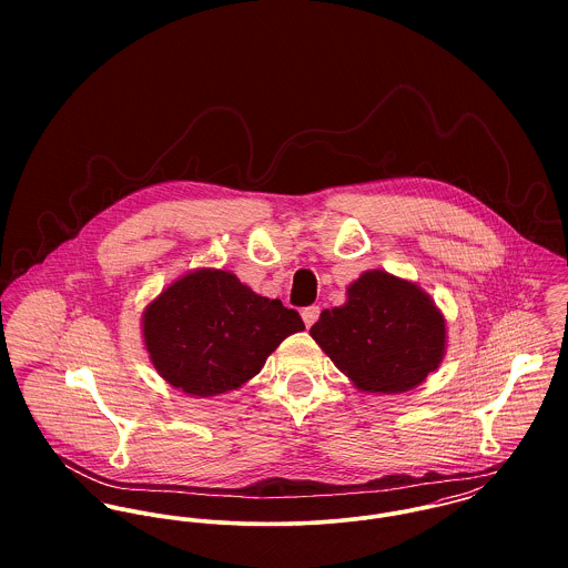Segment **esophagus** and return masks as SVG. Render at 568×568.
<instances>
[{"label":"esophagus","mask_w":568,"mask_h":568,"mask_svg":"<svg viewBox=\"0 0 568 568\" xmlns=\"http://www.w3.org/2000/svg\"><path fill=\"white\" fill-rule=\"evenodd\" d=\"M320 315H322V308H320V306H308V308L302 311V320H304L306 327H311V325L315 324V322L320 320Z\"/></svg>","instance_id":"1"}]
</instances>
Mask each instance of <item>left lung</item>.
<instances>
[{"label":"left lung","instance_id":"1","mask_svg":"<svg viewBox=\"0 0 568 568\" xmlns=\"http://www.w3.org/2000/svg\"><path fill=\"white\" fill-rule=\"evenodd\" d=\"M334 365L369 394L417 387L444 358L446 324L430 297L387 271H367L347 302L311 327Z\"/></svg>","mask_w":568,"mask_h":568}]
</instances>
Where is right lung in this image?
I'll use <instances>...</instances> for the list:
<instances>
[{
    "label": "right lung",
    "mask_w": 568,
    "mask_h": 568,
    "mask_svg": "<svg viewBox=\"0 0 568 568\" xmlns=\"http://www.w3.org/2000/svg\"><path fill=\"white\" fill-rule=\"evenodd\" d=\"M304 327L297 311L214 268L176 280L144 313L155 369L172 387L199 398L241 387L286 336Z\"/></svg>",
    "instance_id": "right-lung-1"
}]
</instances>
